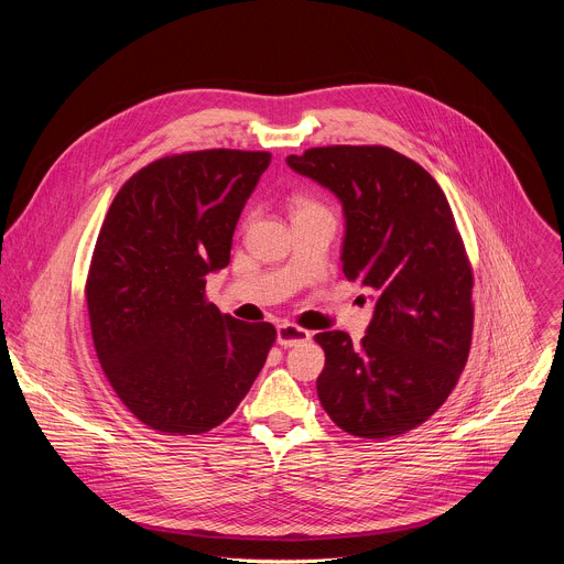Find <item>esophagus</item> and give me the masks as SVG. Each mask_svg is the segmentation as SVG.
Returning <instances> with one entry per match:
<instances>
[{"mask_svg":"<svg viewBox=\"0 0 564 564\" xmlns=\"http://www.w3.org/2000/svg\"><path fill=\"white\" fill-rule=\"evenodd\" d=\"M310 337H312V335H310L305 328L294 326V324H281V326L276 328V341H279V346H283V348H292V346L305 344V341H310Z\"/></svg>","mask_w":564,"mask_h":564,"instance_id":"34e87169","label":"esophagus"}]
</instances>
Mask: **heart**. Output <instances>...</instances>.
<instances>
[{"instance_id":"b5f03b06","label":"heart","mask_w":564,"mask_h":564,"mask_svg":"<svg viewBox=\"0 0 564 564\" xmlns=\"http://www.w3.org/2000/svg\"><path fill=\"white\" fill-rule=\"evenodd\" d=\"M318 207H321L318 203H314V200H310V198H305V196H294V198L290 200V209H292V216H296V214H301V212L318 209Z\"/></svg>"}]
</instances>
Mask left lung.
Instances as JSON below:
<instances>
[{"instance_id": "8db88e82", "label": "left lung", "mask_w": 564, "mask_h": 564, "mask_svg": "<svg viewBox=\"0 0 564 564\" xmlns=\"http://www.w3.org/2000/svg\"><path fill=\"white\" fill-rule=\"evenodd\" d=\"M288 165L337 194L344 274L375 296L368 335L318 333V401L348 435L390 440L431 420L455 388L473 337V268L437 181L383 144L312 147Z\"/></svg>"}]
</instances>
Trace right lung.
I'll list each match as a JSON object with an SVG mask.
<instances>
[{"instance_id": "add662e5", "label": "right lung", "mask_w": 564, "mask_h": 564, "mask_svg": "<svg viewBox=\"0 0 564 564\" xmlns=\"http://www.w3.org/2000/svg\"><path fill=\"white\" fill-rule=\"evenodd\" d=\"M270 151L203 149L158 158L116 194L85 299L94 348L127 411L163 435L220 426L259 377L276 328L207 301Z\"/></svg>"}]
</instances>
